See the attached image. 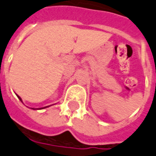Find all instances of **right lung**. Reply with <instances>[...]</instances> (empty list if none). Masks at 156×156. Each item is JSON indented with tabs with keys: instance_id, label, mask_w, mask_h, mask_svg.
<instances>
[{
	"instance_id": "obj_1",
	"label": "right lung",
	"mask_w": 156,
	"mask_h": 156,
	"mask_svg": "<svg viewBox=\"0 0 156 156\" xmlns=\"http://www.w3.org/2000/svg\"><path fill=\"white\" fill-rule=\"evenodd\" d=\"M17 96H18V95H17ZM18 98L20 99V100H21V98H20V96H18ZM21 101H22V100H21ZM44 108H45V107H44ZM40 109H43V108H40Z\"/></svg>"
}]
</instances>
